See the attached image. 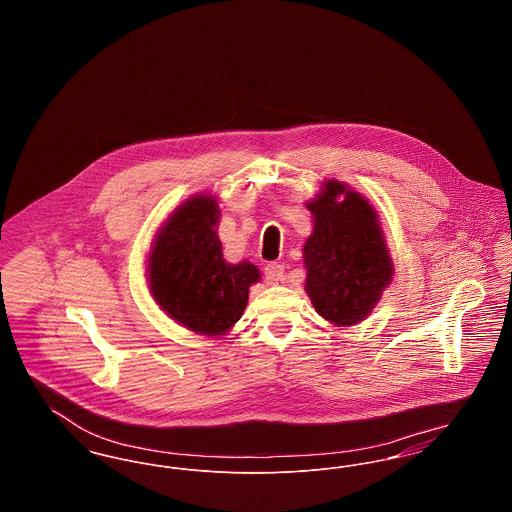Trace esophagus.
Segmentation results:
<instances>
[{"label":"esophagus","mask_w":512,"mask_h":512,"mask_svg":"<svg viewBox=\"0 0 512 512\" xmlns=\"http://www.w3.org/2000/svg\"><path fill=\"white\" fill-rule=\"evenodd\" d=\"M284 270L286 267L280 265V263H268L265 267V278H267L268 284H278L284 280Z\"/></svg>","instance_id":"1"}]
</instances>
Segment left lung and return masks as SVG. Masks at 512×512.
<instances>
[{
    "instance_id": "8db88e82",
    "label": "left lung",
    "mask_w": 512,
    "mask_h": 512,
    "mask_svg": "<svg viewBox=\"0 0 512 512\" xmlns=\"http://www.w3.org/2000/svg\"><path fill=\"white\" fill-rule=\"evenodd\" d=\"M340 194L343 202L337 201ZM307 207L315 230L303 249L305 290L320 317L340 326L357 324L368 317L393 274L376 213L363 195L334 180Z\"/></svg>"
}]
</instances>
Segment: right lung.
I'll use <instances>...</instances> for the list:
<instances>
[{"label": "right lung", "mask_w": 512, "mask_h": 512, "mask_svg": "<svg viewBox=\"0 0 512 512\" xmlns=\"http://www.w3.org/2000/svg\"><path fill=\"white\" fill-rule=\"evenodd\" d=\"M217 222L211 197L190 199L161 228L149 257L155 301L169 317L205 336H220L240 320L249 286L259 280L255 265L224 261Z\"/></svg>", "instance_id": "add662e5"}]
</instances>
